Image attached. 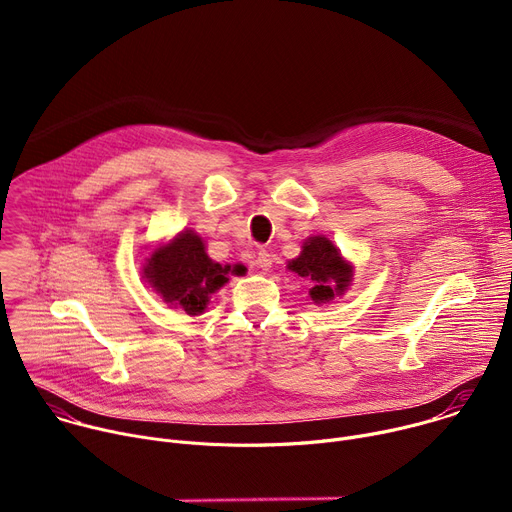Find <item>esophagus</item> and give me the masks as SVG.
<instances>
[{
  "instance_id": "34e87169",
  "label": "esophagus",
  "mask_w": 512,
  "mask_h": 512,
  "mask_svg": "<svg viewBox=\"0 0 512 512\" xmlns=\"http://www.w3.org/2000/svg\"><path fill=\"white\" fill-rule=\"evenodd\" d=\"M257 267L261 269V271H269L271 269V265H273V255L271 253H267V251H259V255H257Z\"/></svg>"
}]
</instances>
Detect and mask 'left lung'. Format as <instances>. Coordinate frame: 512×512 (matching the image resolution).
Listing matches in <instances>:
<instances>
[{
	"label": "left lung",
	"instance_id": "left-lung-1",
	"mask_svg": "<svg viewBox=\"0 0 512 512\" xmlns=\"http://www.w3.org/2000/svg\"><path fill=\"white\" fill-rule=\"evenodd\" d=\"M287 267L310 283L314 304H326L340 296L352 277V267L326 237H310L302 247V255L291 259Z\"/></svg>",
	"mask_w": 512,
	"mask_h": 512
}]
</instances>
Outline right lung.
Here are the masks:
<instances>
[{"instance_id": "1", "label": "right lung", "mask_w": 512, "mask_h": 512, "mask_svg": "<svg viewBox=\"0 0 512 512\" xmlns=\"http://www.w3.org/2000/svg\"><path fill=\"white\" fill-rule=\"evenodd\" d=\"M243 271V265L214 263L202 239L192 231L180 233L170 245L154 251L143 269L158 294L190 316L204 312L208 298L229 281V273L241 275Z\"/></svg>"}]
</instances>
